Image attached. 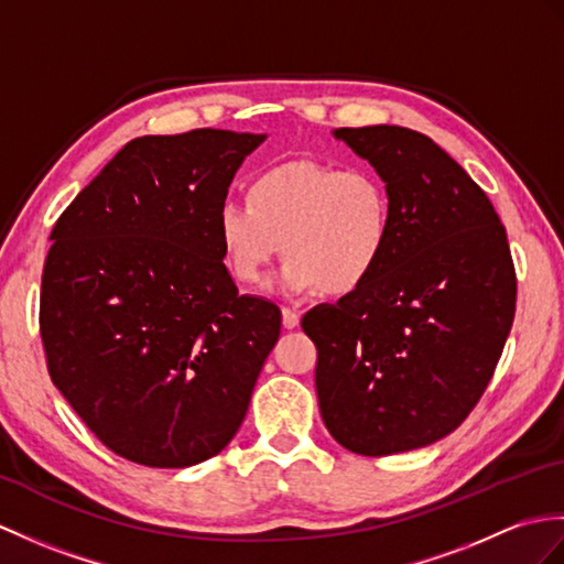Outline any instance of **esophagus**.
Listing matches in <instances>:
<instances>
[{"mask_svg":"<svg viewBox=\"0 0 564 564\" xmlns=\"http://www.w3.org/2000/svg\"><path fill=\"white\" fill-rule=\"evenodd\" d=\"M281 314H283V326H285V329H295V326L300 324V312L297 310L283 307Z\"/></svg>","mask_w":564,"mask_h":564,"instance_id":"obj_1","label":"esophagus"}]
</instances>
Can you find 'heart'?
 Here are the masks:
<instances>
[{"label":"heart","mask_w":564,"mask_h":564,"mask_svg":"<svg viewBox=\"0 0 564 564\" xmlns=\"http://www.w3.org/2000/svg\"><path fill=\"white\" fill-rule=\"evenodd\" d=\"M394 212L391 194L365 167L341 170L319 161L267 167L247 189V202H223L218 242L235 281L254 285L279 252L288 261L283 293L317 291L344 297L360 291L382 264Z\"/></svg>","instance_id":"heart-1"}]
</instances>
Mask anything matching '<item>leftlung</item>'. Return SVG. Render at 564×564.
I'll use <instances>...</instances> for the list:
<instances>
[{
    "label": "left lung",
    "instance_id": "1",
    "mask_svg": "<svg viewBox=\"0 0 564 564\" xmlns=\"http://www.w3.org/2000/svg\"><path fill=\"white\" fill-rule=\"evenodd\" d=\"M334 137L382 177L394 226L375 276L303 317L322 421L362 456L427 447L474 411L512 329L507 232L486 192L430 137L397 124Z\"/></svg>",
    "mask_w": 564,
    "mask_h": 564
}]
</instances>
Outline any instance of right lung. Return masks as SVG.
<instances>
[{"mask_svg":"<svg viewBox=\"0 0 564 564\" xmlns=\"http://www.w3.org/2000/svg\"><path fill=\"white\" fill-rule=\"evenodd\" d=\"M267 134L139 137L52 228L41 336L52 382L124 459L187 468L240 430L281 310L240 295L216 216Z\"/></svg>","mask_w":564,"mask_h":564,"instance_id":"add662e5","label":"right lung"}]
</instances>
